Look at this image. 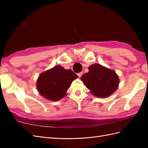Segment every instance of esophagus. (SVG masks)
Segmentation results:
<instances>
[{
	"label": "esophagus",
	"instance_id": "esophagus-1",
	"mask_svg": "<svg viewBox=\"0 0 148 148\" xmlns=\"http://www.w3.org/2000/svg\"><path fill=\"white\" fill-rule=\"evenodd\" d=\"M77 75H78V77H79V78H80V77H81L82 76L83 73H82V72H80V73H78Z\"/></svg>",
	"mask_w": 148,
	"mask_h": 148
}]
</instances>
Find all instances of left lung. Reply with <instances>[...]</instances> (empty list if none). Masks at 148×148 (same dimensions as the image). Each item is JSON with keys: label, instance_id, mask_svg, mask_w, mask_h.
<instances>
[{"label": "left lung", "instance_id": "1", "mask_svg": "<svg viewBox=\"0 0 148 148\" xmlns=\"http://www.w3.org/2000/svg\"><path fill=\"white\" fill-rule=\"evenodd\" d=\"M88 69V72L83 75L81 79L92 95L105 98L117 90L120 80L114 70L99 64L91 65Z\"/></svg>", "mask_w": 148, "mask_h": 148}]
</instances>
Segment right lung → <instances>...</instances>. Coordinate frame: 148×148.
Masks as SVG:
<instances>
[{
  "label": "right lung",
  "instance_id": "obj_1",
  "mask_svg": "<svg viewBox=\"0 0 148 148\" xmlns=\"http://www.w3.org/2000/svg\"><path fill=\"white\" fill-rule=\"evenodd\" d=\"M78 76L71 70L56 65L39 75L37 79L38 91L45 99L57 101L66 96V91Z\"/></svg>",
  "mask_w": 148,
  "mask_h": 148
}]
</instances>
